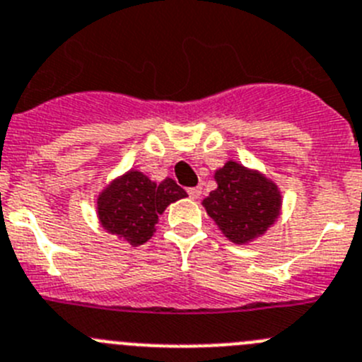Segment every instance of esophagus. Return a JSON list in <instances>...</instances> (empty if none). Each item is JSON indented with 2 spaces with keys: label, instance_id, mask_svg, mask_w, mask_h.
I'll use <instances>...</instances> for the list:
<instances>
[{
  "label": "esophagus",
  "instance_id": "34e87169",
  "mask_svg": "<svg viewBox=\"0 0 362 362\" xmlns=\"http://www.w3.org/2000/svg\"><path fill=\"white\" fill-rule=\"evenodd\" d=\"M201 194H203V188L201 187L188 188V195H190V199H199L201 197Z\"/></svg>",
  "mask_w": 362,
  "mask_h": 362
}]
</instances>
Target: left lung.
<instances>
[{
  "label": "left lung",
  "mask_w": 362,
  "mask_h": 362,
  "mask_svg": "<svg viewBox=\"0 0 362 362\" xmlns=\"http://www.w3.org/2000/svg\"><path fill=\"white\" fill-rule=\"evenodd\" d=\"M214 179L217 188L203 199V206L233 244L257 240L280 218L281 192L264 172L230 159L214 172Z\"/></svg>",
  "instance_id": "left-lung-1"
}]
</instances>
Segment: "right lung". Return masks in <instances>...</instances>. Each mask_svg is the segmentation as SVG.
Listing matches in <instances>:
<instances>
[{"mask_svg":"<svg viewBox=\"0 0 362 362\" xmlns=\"http://www.w3.org/2000/svg\"><path fill=\"white\" fill-rule=\"evenodd\" d=\"M187 195L174 179L156 183L144 172L131 168L109 181L97 195V217L109 235L131 246H141L156 233L158 215Z\"/></svg>","mask_w":362,"mask_h":362,"instance_id":"obj_1","label":"right lung"}]
</instances>
